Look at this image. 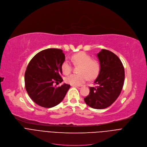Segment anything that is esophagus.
<instances>
[{
  "label": "esophagus",
  "instance_id": "34e87169",
  "mask_svg": "<svg viewBox=\"0 0 147 147\" xmlns=\"http://www.w3.org/2000/svg\"><path fill=\"white\" fill-rule=\"evenodd\" d=\"M74 86L76 87H77V88H80V89L82 87V85H80V86Z\"/></svg>",
  "mask_w": 147,
  "mask_h": 147
}]
</instances>
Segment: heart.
Wrapping results in <instances>:
<instances>
[{
    "label": "heart",
    "mask_w": 147,
    "mask_h": 147,
    "mask_svg": "<svg viewBox=\"0 0 147 147\" xmlns=\"http://www.w3.org/2000/svg\"><path fill=\"white\" fill-rule=\"evenodd\" d=\"M73 63L78 67L79 74H73L65 78V81L73 86H78L84 82L87 78L93 80L99 74L100 69L99 61L92 59L91 56L84 52H80L74 54L71 57ZM61 70L65 75L69 74L73 66L70 61L65 60L61 65Z\"/></svg>",
    "instance_id": "1"
}]
</instances>
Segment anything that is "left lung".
I'll return each mask as SVG.
<instances>
[{"label": "left lung", "mask_w": 147, "mask_h": 147, "mask_svg": "<svg viewBox=\"0 0 147 147\" xmlns=\"http://www.w3.org/2000/svg\"><path fill=\"white\" fill-rule=\"evenodd\" d=\"M100 69L94 81V87H90V94L84 101L94 109L107 108L119 97L124 80V69L119 57L111 51L102 49L97 55Z\"/></svg>", "instance_id": "left-lung-1"}]
</instances>
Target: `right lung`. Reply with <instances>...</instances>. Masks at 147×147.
I'll return each mask as SVG.
<instances>
[{
  "label": "right lung",
  "mask_w": 147,
  "mask_h": 147,
  "mask_svg": "<svg viewBox=\"0 0 147 147\" xmlns=\"http://www.w3.org/2000/svg\"><path fill=\"white\" fill-rule=\"evenodd\" d=\"M65 60L61 49L49 48L38 52L29 62L24 76L26 89L38 105L52 108L65 98L70 85L54 86V84L57 85L63 81L61 65Z\"/></svg>",
  "instance_id": "add662e5"
}]
</instances>
